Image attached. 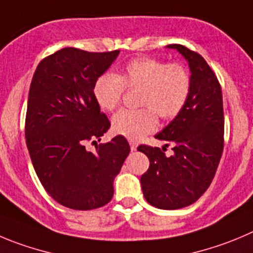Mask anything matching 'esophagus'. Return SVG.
Returning <instances> with one entry per match:
<instances>
[{
  "instance_id": "obj_1",
  "label": "esophagus",
  "mask_w": 253,
  "mask_h": 253,
  "mask_svg": "<svg viewBox=\"0 0 253 253\" xmlns=\"http://www.w3.org/2000/svg\"><path fill=\"white\" fill-rule=\"evenodd\" d=\"M129 146H131V150L132 151L137 150V143L134 142V141H129Z\"/></svg>"
}]
</instances>
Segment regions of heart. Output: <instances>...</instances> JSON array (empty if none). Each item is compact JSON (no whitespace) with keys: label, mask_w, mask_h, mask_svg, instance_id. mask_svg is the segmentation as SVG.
<instances>
[{"label":"heart","mask_w":253,"mask_h":253,"mask_svg":"<svg viewBox=\"0 0 253 253\" xmlns=\"http://www.w3.org/2000/svg\"><path fill=\"white\" fill-rule=\"evenodd\" d=\"M126 88L141 89L138 105L142 108L116 113L112 128L129 140H138L155 131L157 115L162 120H172L183 110L191 93V75L182 63L134 58L119 75L102 73L93 84V96L102 110L113 111L121 103Z\"/></svg>","instance_id":"heart-1"}]
</instances>
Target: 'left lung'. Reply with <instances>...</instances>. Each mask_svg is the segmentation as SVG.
<instances>
[{"mask_svg": "<svg viewBox=\"0 0 253 253\" xmlns=\"http://www.w3.org/2000/svg\"><path fill=\"white\" fill-rule=\"evenodd\" d=\"M188 61L191 93L173 121L155 136L172 145L173 156L165 147L140 145L138 151L150 160L141 176L146 201L161 210L190 206L201 197L213 180L223 151L222 91L217 76L200 53L182 46L169 44Z\"/></svg>", "mask_w": 253, "mask_h": 253, "instance_id": "left-lung-1", "label": "left lung"}]
</instances>
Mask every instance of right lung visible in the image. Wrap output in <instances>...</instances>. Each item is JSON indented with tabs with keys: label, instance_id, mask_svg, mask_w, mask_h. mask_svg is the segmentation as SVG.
Here are the masks:
<instances>
[{
	"label": "right lung",
	"instance_id": "right-lung-1",
	"mask_svg": "<svg viewBox=\"0 0 253 253\" xmlns=\"http://www.w3.org/2000/svg\"><path fill=\"white\" fill-rule=\"evenodd\" d=\"M119 53L66 47L44 57L31 81L25 124L31 161L47 193L68 209L107 205L129 153L124 136L100 143L93 152L86 148L111 126L93 84Z\"/></svg>",
	"mask_w": 253,
	"mask_h": 253
}]
</instances>
